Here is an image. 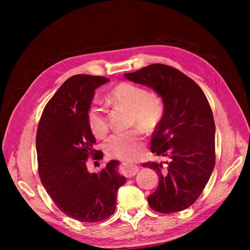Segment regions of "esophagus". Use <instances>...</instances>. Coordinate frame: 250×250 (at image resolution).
I'll return each instance as SVG.
<instances>
[{
	"label": "esophagus",
	"mask_w": 250,
	"mask_h": 250,
	"mask_svg": "<svg viewBox=\"0 0 250 250\" xmlns=\"http://www.w3.org/2000/svg\"><path fill=\"white\" fill-rule=\"evenodd\" d=\"M139 171V167L137 165H133V164H127L125 163L124 164V168H123V173L124 175L127 176V177H131L133 175H135V174L138 173Z\"/></svg>",
	"instance_id": "obj_1"
}]
</instances>
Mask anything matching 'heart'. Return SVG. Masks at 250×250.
Here are the masks:
<instances>
[{
  "label": "heart",
  "instance_id": "b5f03b06",
  "mask_svg": "<svg viewBox=\"0 0 250 250\" xmlns=\"http://www.w3.org/2000/svg\"><path fill=\"white\" fill-rule=\"evenodd\" d=\"M107 100L115 106L129 110L130 124L139 125L147 132L154 131L164 117L162 98L129 82H122L113 87L107 95ZM87 123L96 137L102 138L106 134V117L97 103H93L87 110ZM139 127L135 126L129 130L112 133L104 143L106 153L125 161L137 160L145 146V137Z\"/></svg>",
  "mask_w": 250,
  "mask_h": 250
}]
</instances>
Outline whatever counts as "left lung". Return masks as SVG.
I'll list each match as a JSON object with an SVG mask.
<instances>
[{"label": "left lung", "mask_w": 250, "mask_h": 250, "mask_svg": "<svg viewBox=\"0 0 250 250\" xmlns=\"http://www.w3.org/2000/svg\"><path fill=\"white\" fill-rule=\"evenodd\" d=\"M124 77L152 88L164 102L151 152L169 161L143 164L158 175L149 206L164 214L184 210L197 200L215 167V122L207 97L191 78L166 64H150Z\"/></svg>", "instance_id": "left-lung-1"}]
</instances>
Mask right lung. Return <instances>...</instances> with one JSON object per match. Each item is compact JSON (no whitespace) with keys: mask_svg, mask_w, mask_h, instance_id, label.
Masks as SVG:
<instances>
[{"mask_svg":"<svg viewBox=\"0 0 250 250\" xmlns=\"http://www.w3.org/2000/svg\"><path fill=\"white\" fill-rule=\"evenodd\" d=\"M109 79L75 75L63 82L47 103L36 133L39 174L56 207L80 222H99L116 209L117 192L126 178L120 162L110 161L100 173L87 170V160H101L87 123L95 89Z\"/></svg>","mask_w":250,"mask_h":250,"instance_id":"obj_1","label":"right lung"}]
</instances>
